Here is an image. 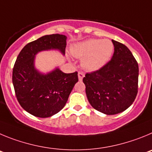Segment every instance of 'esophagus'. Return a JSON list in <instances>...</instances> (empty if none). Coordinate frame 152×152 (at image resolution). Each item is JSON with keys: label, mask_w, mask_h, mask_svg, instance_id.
<instances>
[{"label": "esophagus", "mask_w": 152, "mask_h": 152, "mask_svg": "<svg viewBox=\"0 0 152 152\" xmlns=\"http://www.w3.org/2000/svg\"><path fill=\"white\" fill-rule=\"evenodd\" d=\"M84 76H85V73H83V72H81V71H79V73H78V77H79V81H82Z\"/></svg>", "instance_id": "obj_1"}]
</instances>
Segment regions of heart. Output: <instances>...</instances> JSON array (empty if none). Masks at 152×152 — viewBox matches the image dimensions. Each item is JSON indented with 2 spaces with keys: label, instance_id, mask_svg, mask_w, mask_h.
<instances>
[{
  "label": "heart",
  "instance_id": "b5f03b06",
  "mask_svg": "<svg viewBox=\"0 0 152 152\" xmlns=\"http://www.w3.org/2000/svg\"><path fill=\"white\" fill-rule=\"evenodd\" d=\"M113 52V45L108 39H88L71 48L74 57L83 58V66L88 70H96L104 65Z\"/></svg>",
  "mask_w": 152,
  "mask_h": 152
}]
</instances>
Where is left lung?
<instances>
[{"mask_svg":"<svg viewBox=\"0 0 152 152\" xmlns=\"http://www.w3.org/2000/svg\"><path fill=\"white\" fill-rule=\"evenodd\" d=\"M114 52L99 69L87 73L83 81L90 104L107 115L126 110L138 93L139 65L129 49L112 40Z\"/></svg>","mask_w":152,"mask_h":152,"instance_id":"8db88e82","label":"left lung"}]
</instances>
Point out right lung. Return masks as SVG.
I'll return each instance as SVG.
<instances>
[{
  "label": "right lung",
  "mask_w": 152,
  "mask_h": 152,
  "mask_svg": "<svg viewBox=\"0 0 152 152\" xmlns=\"http://www.w3.org/2000/svg\"><path fill=\"white\" fill-rule=\"evenodd\" d=\"M66 37L60 34L42 36L22 49L13 69V84L19 103L35 117L45 118L61 111L78 82V73H64L57 68L42 74L34 66L39 51L57 49L65 54Z\"/></svg>",
  "instance_id": "obj_1"
}]
</instances>
